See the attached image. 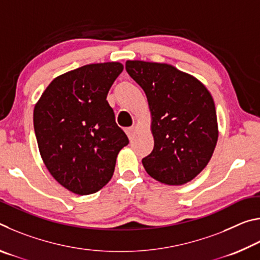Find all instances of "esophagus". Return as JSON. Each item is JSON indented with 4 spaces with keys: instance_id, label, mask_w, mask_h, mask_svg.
I'll return each instance as SVG.
<instances>
[{
    "instance_id": "esophagus-1",
    "label": "esophagus",
    "mask_w": 260,
    "mask_h": 260,
    "mask_svg": "<svg viewBox=\"0 0 260 260\" xmlns=\"http://www.w3.org/2000/svg\"><path fill=\"white\" fill-rule=\"evenodd\" d=\"M134 133H135V126H132V127H128V128H126V134L129 139L133 138Z\"/></svg>"
}]
</instances>
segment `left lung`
<instances>
[{
    "mask_svg": "<svg viewBox=\"0 0 260 260\" xmlns=\"http://www.w3.org/2000/svg\"><path fill=\"white\" fill-rule=\"evenodd\" d=\"M126 71L147 95L155 146L142 159L157 181L181 186L208 165L218 141L212 96L200 80L173 65L127 60Z\"/></svg>",
    "mask_w": 260,
    "mask_h": 260,
    "instance_id": "obj_1",
    "label": "left lung"
}]
</instances>
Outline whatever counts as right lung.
<instances>
[{
	"label": "right lung",
	"mask_w": 260,
	"mask_h": 260,
	"mask_svg": "<svg viewBox=\"0 0 260 260\" xmlns=\"http://www.w3.org/2000/svg\"><path fill=\"white\" fill-rule=\"evenodd\" d=\"M124 67L88 64L55 78L34 107L39 150L57 182L89 195L111 180L128 138L114 120L107 96Z\"/></svg>",
	"instance_id": "add662e5"
}]
</instances>
